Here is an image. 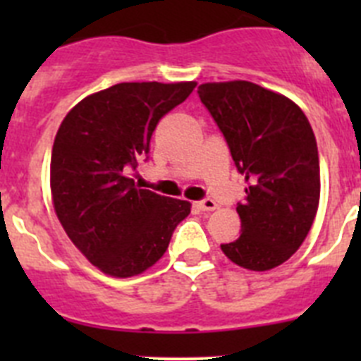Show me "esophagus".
Returning a JSON list of instances; mask_svg holds the SVG:
<instances>
[{"label": "esophagus", "mask_w": 361, "mask_h": 361, "mask_svg": "<svg viewBox=\"0 0 361 361\" xmlns=\"http://www.w3.org/2000/svg\"><path fill=\"white\" fill-rule=\"evenodd\" d=\"M197 208H199L200 212H215L216 202L213 199H204L200 200V202H197Z\"/></svg>", "instance_id": "obj_1"}]
</instances>
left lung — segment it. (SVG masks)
<instances>
[{
  "label": "left lung",
  "instance_id": "1",
  "mask_svg": "<svg viewBox=\"0 0 361 361\" xmlns=\"http://www.w3.org/2000/svg\"><path fill=\"white\" fill-rule=\"evenodd\" d=\"M199 97L224 133L245 199L242 235L220 250L233 264L269 271L307 237L320 202L317 139L296 103L250 81L204 82Z\"/></svg>",
  "mask_w": 361,
  "mask_h": 361
}]
</instances>
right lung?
Here are the masks:
<instances>
[{"label":"right lung","mask_w":361,"mask_h":361,"mask_svg":"<svg viewBox=\"0 0 361 361\" xmlns=\"http://www.w3.org/2000/svg\"><path fill=\"white\" fill-rule=\"evenodd\" d=\"M197 86L119 82L79 101L57 130L50 159L56 215L73 245L104 275L145 273L191 212L188 200L137 188L130 171L159 121Z\"/></svg>","instance_id":"obj_1"}]
</instances>
